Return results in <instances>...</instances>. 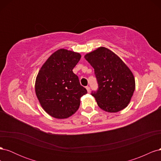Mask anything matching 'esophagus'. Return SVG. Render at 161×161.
Masks as SVG:
<instances>
[{
    "label": "esophagus",
    "mask_w": 161,
    "mask_h": 161,
    "mask_svg": "<svg viewBox=\"0 0 161 161\" xmlns=\"http://www.w3.org/2000/svg\"><path fill=\"white\" fill-rule=\"evenodd\" d=\"M86 90H87V92H89H89H91V89H90V87H89V86H86Z\"/></svg>",
    "instance_id": "34e87169"
}]
</instances>
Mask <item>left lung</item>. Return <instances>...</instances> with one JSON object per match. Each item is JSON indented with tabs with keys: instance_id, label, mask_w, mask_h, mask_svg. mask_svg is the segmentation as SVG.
Segmentation results:
<instances>
[{
	"instance_id": "8db88e82",
	"label": "left lung",
	"mask_w": 161,
	"mask_h": 161,
	"mask_svg": "<svg viewBox=\"0 0 161 161\" xmlns=\"http://www.w3.org/2000/svg\"><path fill=\"white\" fill-rule=\"evenodd\" d=\"M95 70L99 89L92 92L99 108L109 113L125 109L135 90L133 73L121 58L105 47L85 56Z\"/></svg>"
}]
</instances>
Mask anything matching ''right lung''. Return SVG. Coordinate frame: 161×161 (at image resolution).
<instances>
[{"instance_id": "1", "label": "right lung", "mask_w": 161, "mask_h": 161, "mask_svg": "<svg viewBox=\"0 0 161 161\" xmlns=\"http://www.w3.org/2000/svg\"><path fill=\"white\" fill-rule=\"evenodd\" d=\"M80 58L79 53L62 48L53 52L39 70L36 94L42 108L53 118L72 115L79 108L80 97L86 94L72 72Z\"/></svg>"}]
</instances>
